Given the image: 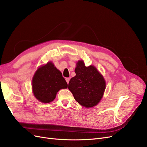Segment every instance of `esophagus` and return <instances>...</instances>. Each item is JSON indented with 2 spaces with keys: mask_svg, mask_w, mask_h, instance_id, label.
<instances>
[{
  "mask_svg": "<svg viewBox=\"0 0 147 147\" xmlns=\"http://www.w3.org/2000/svg\"><path fill=\"white\" fill-rule=\"evenodd\" d=\"M65 80H66V82H67V84H68V83H69V80H70V79H69V78H66V79H65Z\"/></svg>",
  "mask_w": 147,
  "mask_h": 147,
  "instance_id": "esophagus-1",
  "label": "esophagus"
}]
</instances>
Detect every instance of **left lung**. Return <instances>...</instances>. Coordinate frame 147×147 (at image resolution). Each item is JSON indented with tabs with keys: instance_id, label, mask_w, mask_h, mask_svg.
<instances>
[{
	"instance_id": "8db88e82",
	"label": "left lung",
	"mask_w": 147,
	"mask_h": 147,
	"mask_svg": "<svg viewBox=\"0 0 147 147\" xmlns=\"http://www.w3.org/2000/svg\"><path fill=\"white\" fill-rule=\"evenodd\" d=\"M74 71L76 76L70 79L68 89L75 100L86 107L97 105L106 88L103 77L94 66L86 67L83 61H78Z\"/></svg>"
}]
</instances>
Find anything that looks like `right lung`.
Returning <instances> with one entry per match:
<instances>
[{"label":"right lung","mask_w":147,"mask_h":147,"mask_svg":"<svg viewBox=\"0 0 147 147\" xmlns=\"http://www.w3.org/2000/svg\"><path fill=\"white\" fill-rule=\"evenodd\" d=\"M67 87L61 72L50 62L37 69L32 80L34 94L42 103L52 101L59 90Z\"/></svg>","instance_id":"1"}]
</instances>
